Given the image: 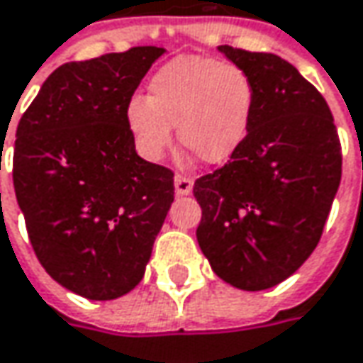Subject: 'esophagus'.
Wrapping results in <instances>:
<instances>
[{"instance_id":"esophagus-1","label":"esophagus","mask_w":363,"mask_h":363,"mask_svg":"<svg viewBox=\"0 0 363 363\" xmlns=\"http://www.w3.org/2000/svg\"><path fill=\"white\" fill-rule=\"evenodd\" d=\"M174 189H177V195H189L193 191V177L177 174L174 177Z\"/></svg>"}]
</instances>
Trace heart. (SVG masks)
<instances>
[{
	"label": "heart",
	"mask_w": 363,
	"mask_h": 363,
	"mask_svg": "<svg viewBox=\"0 0 363 363\" xmlns=\"http://www.w3.org/2000/svg\"><path fill=\"white\" fill-rule=\"evenodd\" d=\"M254 109V85L240 67L203 56H181L154 72L148 95H134L125 121L140 152L158 160L172 144V125L184 148L207 164L233 156Z\"/></svg>",
	"instance_id": "heart-1"
}]
</instances>
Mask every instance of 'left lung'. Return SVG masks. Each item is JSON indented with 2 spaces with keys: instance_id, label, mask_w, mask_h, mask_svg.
I'll return each mask as SVG.
<instances>
[{
  "instance_id": "1",
  "label": "left lung",
  "mask_w": 363,
  "mask_h": 363,
  "mask_svg": "<svg viewBox=\"0 0 363 363\" xmlns=\"http://www.w3.org/2000/svg\"><path fill=\"white\" fill-rule=\"evenodd\" d=\"M250 77L254 109L228 164L195 181L197 242L242 291L294 274L317 247L341 181V144L325 97L280 56L219 46Z\"/></svg>"
}]
</instances>
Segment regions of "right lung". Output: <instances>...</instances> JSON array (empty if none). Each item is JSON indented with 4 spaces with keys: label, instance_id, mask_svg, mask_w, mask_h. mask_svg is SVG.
I'll return each mask as SVG.
<instances>
[{
    "label": "right lung",
    "instance_id": "1",
    "mask_svg": "<svg viewBox=\"0 0 363 363\" xmlns=\"http://www.w3.org/2000/svg\"><path fill=\"white\" fill-rule=\"evenodd\" d=\"M158 46L58 67L16 130L13 189L34 254L65 289L111 301L142 280L174 172L135 154L125 107Z\"/></svg>",
    "mask_w": 363,
    "mask_h": 363
}]
</instances>
